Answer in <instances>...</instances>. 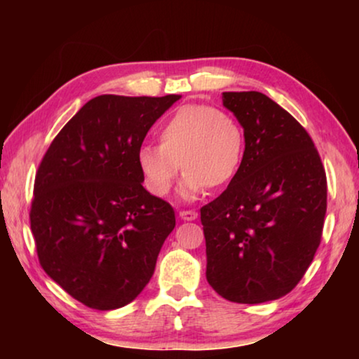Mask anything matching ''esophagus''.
Segmentation results:
<instances>
[{
  "label": "esophagus",
  "mask_w": 359,
  "mask_h": 359,
  "mask_svg": "<svg viewBox=\"0 0 359 359\" xmlns=\"http://www.w3.org/2000/svg\"><path fill=\"white\" fill-rule=\"evenodd\" d=\"M180 217L183 220H196L198 219V212L196 210H180Z\"/></svg>",
  "instance_id": "1"
}]
</instances>
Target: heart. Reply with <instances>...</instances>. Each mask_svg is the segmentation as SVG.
Listing matches in <instances>:
<instances>
[{"label":"heart","instance_id":"obj_1","mask_svg":"<svg viewBox=\"0 0 359 359\" xmlns=\"http://www.w3.org/2000/svg\"><path fill=\"white\" fill-rule=\"evenodd\" d=\"M160 145L144 144L137 150L145 188L166 196L180 170L184 171L181 193L194 196L203 188L229 184L242 165L245 132L232 114L209 104H186L158 127Z\"/></svg>","mask_w":359,"mask_h":359}]
</instances>
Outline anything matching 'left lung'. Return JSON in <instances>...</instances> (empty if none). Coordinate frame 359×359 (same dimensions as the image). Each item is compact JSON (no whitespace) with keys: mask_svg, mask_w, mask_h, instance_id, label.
Masks as SVG:
<instances>
[{"mask_svg":"<svg viewBox=\"0 0 359 359\" xmlns=\"http://www.w3.org/2000/svg\"><path fill=\"white\" fill-rule=\"evenodd\" d=\"M222 101L245 151L227 189L201 208L205 278L227 301L268 302L297 286L320 245L325 168L307 130L266 95L229 91Z\"/></svg>","mask_w":359,"mask_h":359,"instance_id":"left-lung-1","label":"left lung"}]
</instances>
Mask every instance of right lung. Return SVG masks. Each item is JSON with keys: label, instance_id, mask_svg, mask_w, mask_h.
Listing matches in <instances>:
<instances>
[{"label": "right lung", "instance_id": "1", "mask_svg": "<svg viewBox=\"0 0 359 359\" xmlns=\"http://www.w3.org/2000/svg\"><path fill=\"white\" fill-rule=\"evenodd\" d=\"M180 97H93L39 165L29 212L39 263L86 307H124L154 276L176 219L142 186L137 150Z\"/></svg>", "mask_w": 359, "mask_h": 359}]
</instances>
